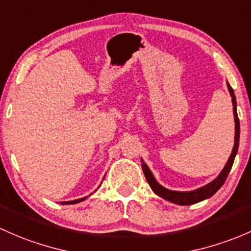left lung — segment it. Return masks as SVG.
<instances>
[{"mask_svg":"<svg viewBox=\"0 0 251 251\" xmlns=\"http://www.w3.org/2000/svg\"><path fill=\"white\" fill-rule=\"evenodd\" d=\"M227 87H228L229 94L232 97V104H233V115H234V123H236V131H234V146L233 150H232V153L229 156L228 162H227L225 168L222 169V172L220 173L218 177H216L214 181H211L210 183H208L204 187L198 188L196 191H191V192H176V191H170L167 190V188L162 187L158 182L154 180L153 175L152 173L150 172L149 167L144 163L141 164V168H143V172L145 174V177H146L147 182H149L150 187L153 190V192L156 195H158L159 197L164 198V200L169 201V202H173L175 204H180V205H190V204H195L201 202V201L206 200V198H210L214 193L216 192L218 190H220L221 186L224 185L225 181H226L227 176H228L229 172H231V168L233 165L234 162V157H236L237 151H238V146H239V134H241V130H239V118L238 115H237V101H236V97H234V92L232 89V87L227 83Z\"/></svg>","mask_w":251,"mask_h":251,"instance_id":"left-lung-1","label":"left lung"}]
</instances>
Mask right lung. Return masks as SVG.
Segmentation results:
<instances>
[{"instance_id":"1","label":"right lung","mask_w":251,"mask_h":251,"mask_svg":"<svg viewBox=\"0 0 251 251\" xmlns=\"http://www.w3.org/2000/svg\"><path fill=\"white\" fill-rule=\"evenodd\" d=\"M83 200H86V198H81V200H76V201H70V202H61V204H75V203L82 202Z\"/></svg>"}]
</instances>
